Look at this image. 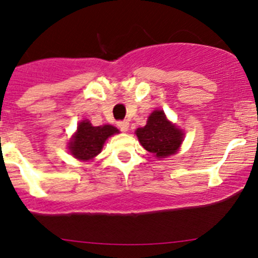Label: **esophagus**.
I'll return each instance as SVG.
<instances>
[{
    "label": "esophagus",
    "instance_id": "34e87169",
    "mask_svg": "<svg viewBox=\"0 0 258 258\" xmlns=\"http://www.w3.org/2000/svg\"><path fill=\"white\" fill-rule=\"evenodd\" d=\"M117 126H119V128L121 130V131H122V132H126L127 130H128L130 122H128V121H126V120H123V121H119V122H117Z\"/></svg>",
    "mask_w": 258,
    "mask_h": 258
}]
</instances>
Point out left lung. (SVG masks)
Instances as JSON below:
<instances>
[{
    "label": "left lung",
    "mask_w": 258,
    "mask_h": 258,
    "mask_svg": "<svg viewBox=\"0 0 258 258\" xmlns=\"http://www.w3.org/2000/svg\"><path fill=\"white\" fill-rule=\"evenodd\" d=\"M139 143L158 159H164L178 152L184 133L167 120L162 110H154L147 125L136 131Z\"/></svg>",
    "instance_id": "obj_1"
}]
</instances>
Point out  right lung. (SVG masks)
I'll return each mask as SVG.
<instances>
[{"label":"right lung","mask_w":258,"mask_h":258,"mask_svg":"<svg viewBox=\"0 0 258 258\" xmlns=\"http://www.w3.org/2000/svg\"><path fill=\"white\" fill-rule=\"evenodd\" d=\"M119 133V130L111 125L92 126L88 120L79 123L78 131L69 142V150L74 158L90 161L102 152L105 141L110 136Z\"/></svg>","instance_id":"right-lung-1"}]
</instances>
